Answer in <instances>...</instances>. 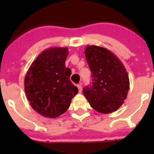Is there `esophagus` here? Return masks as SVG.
Here are the masks:
<instances>
[{"mask_svg":"<svg viewBox=\"0 0 154 154\" xmlns=\"http://www.w3.org/2000/svg\"><path fill=\"white\" fill-rule=\"evenodd\" d=\"M77 88H78L79 93H81L82 92V86H80V85H77Z\"/></svg>","mask_w":154,"mask_h":154,"instance_id":"esophagus-1","label":"esophagus"}]
</instances>
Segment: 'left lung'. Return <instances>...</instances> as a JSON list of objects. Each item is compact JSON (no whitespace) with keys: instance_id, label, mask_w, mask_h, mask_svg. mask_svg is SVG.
Here are the masks:
<instances>
[{"instance_id":"left-lung-1","label":"left lung","mask_w":154,"mask_h":154,"mask_svg":"<svg viewBox=\"0 0 154 154\" xmlns=\"http://www.w3.org/2000/svg\"><path fill=\"white\" fill-rule=\"evenodd\" d=\"M85 56L91 72V86L84 87L90 106L103 114L116 111L127 97L130 80L123 63L106 48L88 45Z\"/></svg>"}]
</instances>
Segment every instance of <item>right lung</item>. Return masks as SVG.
I'll return each instance as SVG.
<instances>
[{"label": "right lung", "mask_w": 154, "mask_h": 154, "mask_svg": "<svg viewBox=\"0 0 154 154\" xmlns=\"http://www.w3.org/2000/svg\"><path fill=\"white\" fill-rule=\"evenodd\" d=\"M68 48L45 50L31 64L24 78V90L31 106L38 114L55 119L66 112L78 92L65 66Z\"/></svg>", "instance_id": "obj_1"}]
</instances>
